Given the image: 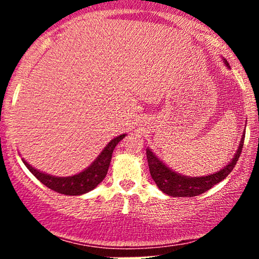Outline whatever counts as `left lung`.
I'll use <instances>...</instances> for the list:
<instances>
[{
  "label": "left lung",
  "mask_w": 259,
  "mask_h": 259,
  "mask_svg": "<svg viewBox=\"0 0 259 259\" xmlns=\"http://www.w3.org/2000/svg\"><path fill=\"white\" fill-rule=\"evenodd\" d=\"M225 64L229 67L228 62H225ZM243 140H245V134L242 135L239 148H237L234 158L231 159V162L229 163L227 167L221 169L214 174L206 175V177L190 178L175 173L174 170L167 167L162 160L157 158L152 151L147 148L146 154L151 177H152V179L157 184L160 191L169 196H173V197H194V196L201 195L208 191L210 187L221 183L222 180H224L231 173V170L235 168L237 160L240 158V154H241Z\"/></svg>",
  "instance_id": "1"
}]
</instances>
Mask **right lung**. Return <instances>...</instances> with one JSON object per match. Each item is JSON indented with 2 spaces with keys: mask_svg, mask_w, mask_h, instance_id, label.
<instances>
[{
  "mask_svg": "<svg viewBox=\"0 0 259 259\" xmlns=\"http://www.w3.org/2000/svg\"><path fill=\"white\" fill-rule=\"evenodd\" d=\"M125 135L126 134H123V135L117 136L112 141H109V144L107 145L105 150L100 153V156L97 157L96 160L92 163L90 167L86 168L81 173L73 175V177H52V175L45 174L42 171L31 167L24 159H23V162H24L26 168L31 171V174L36 179L40 180L44 185H46L49 189L53 190V191L68 196L82 195L94 190L101 181L105 179L107 171H108L109 163H111L112 159L113 150H114V147L117 146L120 140L125 138Z\"/></svg>",
  "mask_w": 259,
  "mask_h": 259,
  "instance_id": "add662e5",
  "label": "right lung"
}]
</instances>
